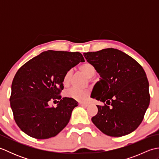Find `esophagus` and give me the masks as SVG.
Returning a JSON list of instances; mask_svg holds the SVG:
<instances>
[{"mask_svg":"<svg viewBox=\"0 0 159 159\" xmlns=\"http://www.w3.org/2000/svg\"><path fill=\"white\" fill-rule=\"evenodd\" d=\"M79 104L80 106H83V107H87V106H88V104L86 103V102H80Z\"/></svg>","mask_w":159,"mask_h":159,"instance_id":"34e87169","label":"esophagus"}]
</instances>
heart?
Wrapping results in <instances>:
<instances>
[{"mask_svg": "<svg viewBox=\"0 0 159 159\" xmlns=\"http://www.w3.org/2000/svg\"><path fill=\"white\" fill-rule=\"evenodd\" d=\"M79 69L80 72H82L85 75L90 79L94 76L96 74V68L92 63L89 62H85L81 65H80L79 67ZM72 70H67L64 74L63 79V83L64 85H67L69 83L70 80V78L72 76ZM89 92L87 89H78L76 87H72L67 91H66V95L67 97L72 98L79 100V101H84L85 100L87 96H89Z\"/></svg>", "mask_w": 159, "mask_h": 159, "instance_id": "obj_1", "label": "heart"}]
</instances>
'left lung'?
Instances as JSON below:
<instances>
[{
  "label": "left lung",
  "instance_id": "1",
  "mask_svg": "<svg viewBox=\"0 0 159 159\" xmlns=\"http://www.w3.org/2000/svg\"><path fill=\"white\" fill-rule=\"evenodd\" d=\"M83 55L100 76L91 97L104 104L97 105L98 113L92 118V122L111 137H122L135 130L150 100L149 83L142 66L126 53L112 48Z\"/></svg>",
  "mask_w": 159,
  "mask_h": 159
}]
</instances>
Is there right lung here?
<instances>
[{"label":"right lung","mask_w":159,"mask_h":159,"mask_svg":"<svg viewBox=\"0 0 159 159\" xmlns=\"http://www.w3.org/2000/svg\"><path fill=\"white\" fill-rule=\"evenodd\" d=\"M85 62L79 52L48 50L20 67L11 84L10 105L16 123L24 133L38 139L56 136L68 124L78 102L63 98V79L67 70ZM60 99L57 107L48 102Z\"/></svg>","instance_id":"add662e5"}]
</instances>
